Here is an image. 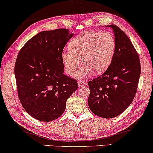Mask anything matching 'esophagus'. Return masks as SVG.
<instances>
[{
  "label": "esophagus",
  "mask_w": 153,
  "mask_h": 153,
  "mask_svg": "<svg viewBox=\"0 0 153 153\" xmlns=\"http://www.w3.org/2000/svg\"><path fill=\"white\" fill-rule=\"evenodd\" d=\"M85 85H87V82L85 81H81L78 82V86L79 87H83V86H85Z\"/></svg>",
  "instance_id": "esophagus-1"
}]
</instances>
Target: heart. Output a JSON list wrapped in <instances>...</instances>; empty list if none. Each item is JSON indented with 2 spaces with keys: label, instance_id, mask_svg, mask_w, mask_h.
Here are the masks:
<instances>
[{
  "label": "heart",
  "instance_id": "heart-1",
  "mask_svg": "<svg viewBox=\"0 0 153 153\" xmlns=\"http://www.w3.org/2000/svg\"><path fill=\"white\" fill-rule=\"evenodd\" d=\"M69 48L62 53L65 72L82 79L94 71L102 74L108 68L116 50V39L109 32L85 31L70 42ZM81 59L84 65L77 71Z\"/></svg>",
  "mask_w": 153,
  "mask_h": 153
}]
</instances>
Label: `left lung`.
Masks as SVG:
<instances>
[{"label": "left lung", "mask_w": 153, "mask_h": 153, "mask_svg": "<svg viewBox=\"0 0 153 153\" xmlns=\"http://www.w3.org/2000/svg\"><path fill=\"white\" fill-rule=\"evenodd\" d=\"M116 50L106 72L88 82L90 110L102 118L111 119L121 114L136 96L141 72L140 57L126 33L114 25Z\"/></svg>", "instance_id": "8db88e82"}]
</instances>
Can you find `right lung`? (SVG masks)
Listing matches in <instances>:
<instances>
[{"instance_id":"right-lung-1","label":"right lung","mask_w":153,"mask_h":153,"mask_svg":"<svg viewBox=\"0 0 153 153\" xmlns=\"http://www.w3.org/2000/svg\"><path fill=\"white\" fill-rule=\"evenodd\" d=\"M69 29L42 31L22 47L15 64L17 95L27 113L48 122L64 113L68 97L78 88L64 74L62 53L73 36Z\"/></svg>"}]
</instances>
